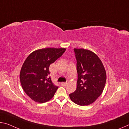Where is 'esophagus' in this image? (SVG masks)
Masks as SVG:
<instances>
[{"mask_svg": "<svg viewBox=\"0 0 129 129\" xmlns=\"http://www.w3.org/2000/svg\"><path fill=\"white\" fill-rule=\"evenodd\" d=\"M67 83H61V85H62V86H65V85H67Z\"/></svg>", "mask_w": 129, "mask_h": 129, "instance_id": "esophagus-1", "label": "esophagus"}]
</instances>
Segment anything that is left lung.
Wrapping results in <instances>:
<instances>
[{"label":"left lung","instance_id":"8db88e82","mask_svg":"<svg viewBox=\"0 0 129 129\" xmlns=\"http://www.w3.org/2000/svg\"><path fill=\"white\" fill-rule=\"evenodd\" d=\"M77 60V81L76 91L69 94L71 101L88 106L100 96L105 88L106 72L101 59L95 53L84 49H74Z\"/></svg>","mask_w":129,"mask_h":129}]
</instances>
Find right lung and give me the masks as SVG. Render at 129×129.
I'll return each mask as SVG.
<instances>
[{"label": "right lung", "instance_id": "right-lung-1", "mask_svg": "<svg viewBox=\"0 0 129 129\" xmlns=\"http://www.w3.org/2000/svg\"><path fill=\"white\" fill-rule=\"evenodd\" d=\"M65 48H48L36 50L24 61L20 72L22 88L28 97L42 103L54 96L58 87L53 84L49 68L65 52Z\"/></svg>", "mask_w": 129, "mask_h": 129}]
</instances>
